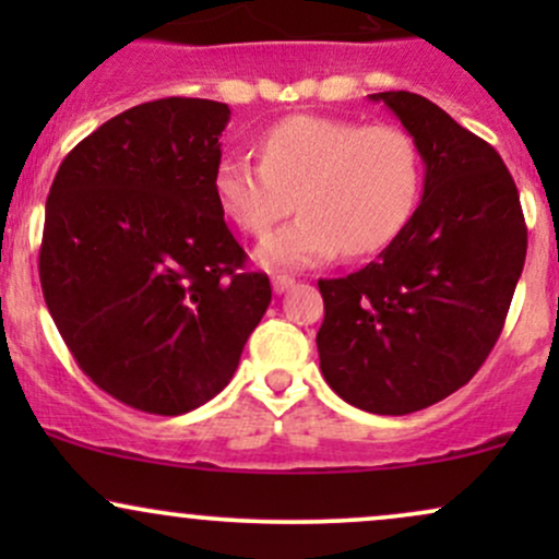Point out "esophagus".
Returning <instances> with one entry per match:
<instances>
[{
	"instance_id": "obj_1",
	"label": "esophagus",
	"mask_w": 559,
	"mask_h": 559,
	"mask_svg": "<svg viewBox=\"0 0 559 559\" xmlns=\"http://www.w3.org/2000/svg\"><path fill=\"white\" fill-rule=\"evenodd\" d=\"M294 286V278L292 275H273V292L275 294H284L288 288Z\"/></svg>"
}]
</instances>
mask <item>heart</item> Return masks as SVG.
<instances>
[{
    "label": "heart",
    "mask_w": 559,
    "mask_h": 559,
    "mask_svg": "<svg viewBox=\"0 0 559 559\" xmlns=\"http://www.w3.org/2000/svg\"><path fill=\"white\" fill-rule=\"evenodd\" d=\"M260 157H223L213 183L223 213L252 236L267 234L297 199V221L260 243L265 265L373 254L400 236L418 207L420 150L400 126L294 115L267 128Z\"/></svg>",
    "instance_id": "heart-1"
}]
</instances>
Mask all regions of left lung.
<instances>
[{
    "label": "left lung",
    "instance_id": "1",
    "mask_svg": "<svg viewBox=\"0 0 559 559\" xmlns=\"http://www.w3.org/2000/svg\"><path fill=\"white\" fill-rule=\"evenodd\" d=\"M420 150L423 199L376 262L318 281L320 370L344 402L409 415L465 386L502 333L528 230L502 157L439 105L370 94Z\"/></svg>",
    "mask_w": 559,
    "mask_h": 559
}]
</instances>
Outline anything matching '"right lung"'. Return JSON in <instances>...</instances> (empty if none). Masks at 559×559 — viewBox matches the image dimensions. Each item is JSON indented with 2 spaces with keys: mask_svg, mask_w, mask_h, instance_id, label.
I'll list each match as a JSON object with an SVG mask.
<instances>
[{
  "mask_svg": "<svg viewBox=\"0 0 559 559\" xmlns=\"http://www.w3.org/2000/svg\"><path fill=\"white\" fill-rule=\"evenodd\" d=\"M228 105L146 102L62 159L38 252L44 299L79 368L152 415L221 394L271 305L215 197Z\"/></svg>",
  "mask_w": 559,
  "mask_h": 559,
  "instance_id": "add662e5",
  "label": "right lung"
}]
</instances>
